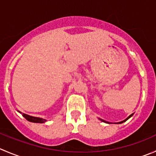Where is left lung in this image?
Masks as SVG:
<instances>
[{
    "label": "left lung",
    "instance_id": "8db88e82",
    "mask_svg": "<svg viewBox=\"0 0 156 156\" xmlns=\"http://www.w3.org/2000/svg\"><path fill=\"white\" fill-rule=\"evenodd\" d=\"M133 113H132V114L131 115H129V116H128L127 118L126 119H125L124 120H123V121H120V122H118V123H116V124H120V123H124V122H126V120H128V119H129L131 117V116H133ZM100 120H101V121H102V122H104V123H110V122H108V121H106V120H102V119H101V118H98Z\"/></svg>",
    "mask_w": 156,
    "mask_h": 156
}]
</instances>
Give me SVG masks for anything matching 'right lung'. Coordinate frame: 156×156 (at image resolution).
Instances as JSON below:
<instances>
[{"mask_svg":"<svg viewBox=\"0 0 156 156\" xmlns=\"http://www.w3.org/2000/svg\"><path fill=\"white\" fill-rule=\"evenodd\" d=\"M18 112H19V113H20L21 114L23 115V117H25V118L27 119L28 121L32 122V123H45L46 121H47V120H45V119L40 118V117H36V116H30V115H28V114L23 113H21L20 111H19V110H18Z\"/></svg>","mask_w":156,"mask_h":156,"instance_id":"right-lung-1","label":"right lung"}]
</instances>
